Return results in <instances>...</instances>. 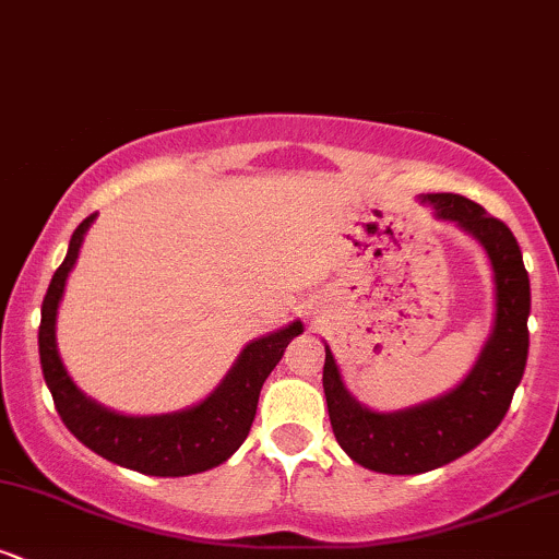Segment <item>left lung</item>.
Instances as JSON below:
<instances>
[{
    "label": "left lung",
    "instance_id": "8db88e82",
    "mask_svg": "<svg viewBox=\"0 0 559 559\" xmlns=\"http://www.w3.org/2000/svg\"><path fill=\"white\" fill-rule=\"evenodd\" d=\"M420 202L431 204L439 221L467 230L489 254L493 325L457 386L394 413H376L357 402L325 344L323 391L336 441L357 465L389 476L436 471L476 449L502 423L528 360L531 281L512 230L460 194H426Z\"/></svg>",
    "mask_w": 559,
    "mask_h": 559
}]
</instances>
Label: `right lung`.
Here are the masks:
<instances>
[{
  "mask_svg": "<svg viewBox=\"0 0 559 559\" xmlns=\"http://www.w3.org/2000/svg\"><path fill=\"white\" fill-rule=\"evenodd\" d=\"M96 215H88L70 236L62 265L52 275L41 305L38 325V357L57 413L68 431L99 457L144 473V476H194L226 463L243 444L258 413L260 389L281 362L294 336L305 331L301 320L265 333L241 349L236 362L202 402L165 415H123L86 396L68 376L57 352V310L66 294L68 275L79 260L81 243Z\"/></svg>",
  "mask_w": 559,
  "mask_h": 559,
  "instance_id": "right-lung-1",
  "label": "right lung"
}]
</instances>
